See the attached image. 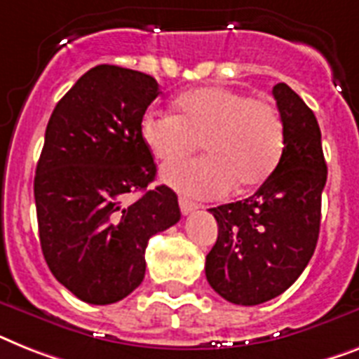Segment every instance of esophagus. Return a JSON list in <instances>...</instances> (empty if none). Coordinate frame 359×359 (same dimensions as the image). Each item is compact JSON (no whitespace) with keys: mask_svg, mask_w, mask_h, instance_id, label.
<instances>
[{"mask_svg":"<svg viewBox=\"0 0 359 359\" xmlns=\"http://www.w3.org/2000/svg\"><path fill=\"white\" fill-rule=\"evenodd\" d=\"M180 209H182L183 215H189V212L196 211L198 205L194 203V201L187 200V198H180Z\"/></svg>","mask_w":359,"mask_h":359,"instance_id":"1","label":"esophagus"}]
</instances>
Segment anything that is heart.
<instances>
[{
	"label": "heart",
	"mask_w": 359,
	"mask_h": 359,
	"mask_svg": "<svg viewBox=\"0 0 359 359\" xmlns=\"http://www.w3.org/2000/svg\"><path fill=\"white\" fill-rule=\"evenodd\" d=\"M176 115L148 114L143 137L163 165H172L205 148V158L163 170L168 185L198 198H220L264 182L284 150V123L268 99L226 86L183 93Z\"/></svg>",
	"instance_id": "1"
}]
</instances>
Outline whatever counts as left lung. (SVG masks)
Segmentation results:
<instances>
[{
	"instance_id": "left-lung-1",
	"label": "left lung",
	"mask_w": 359,
	"mask_h": 359,
	"mask_svg": "<svg viewBox=\"0 0 359 359\" xmlns=\"http://www.w3.org/2000/svg\"><path fill=\"white\" fill-rule=\"evenodd\" d=\"M284 123V150L253 196L209 209L218 238L205 275L229 303L253 306L292 286L312 259L327 183L321 130L316 115L288 84L273 86Z\"/></svg>"
}]
</instances>
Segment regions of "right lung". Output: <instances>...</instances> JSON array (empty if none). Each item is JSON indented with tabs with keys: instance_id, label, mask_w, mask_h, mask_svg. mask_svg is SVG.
Instances as JSON below:
<instances>
[{
	"instance_id": "obj_1",
	"label": "right lung",
	"mask_w": 359,
	"mask_h": 359,
	"mask_svg": "<svg viewBox=\"0 0 359 359\" xmlns=\"http://www.w3.org/2000/svg\"><path fill=\"white\" fill-rule=\"evenodd\" d=\"M159 84L141 71L97 66L53 109L34 176L38 233L55 279L90 304H111L144 279L148 240L182 218L156 163L143 115ZM135 191L144 194L135 201Z\"/></svg>"
}]
</instances>
